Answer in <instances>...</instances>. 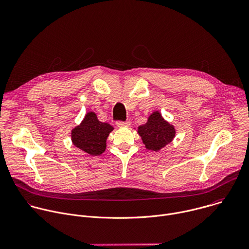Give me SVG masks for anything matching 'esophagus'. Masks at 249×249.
<instances>
[{"label":"esophagus","instance_id":"esophagus-1","mask_svg":"<svg viewBox=\"0 0 249 249\" xmlns=\"http://www.w3.org/2000/svg\"><path fill=\"white\" fill-rule=\"evenodd\" d=\"M116 125L118 127H129L131 125L130 121H116Z\"/></svg>","mask_w":249,"mask_h":249}]
</instances>
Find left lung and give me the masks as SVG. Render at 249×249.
<instances>
[{"label":"left lung","mask_w":249,"mask_h":249,"mask_svg":"<svg viewBox=\"0 0 249 249\" xmlns=\"http://www.w3.org/2000/svg\"><path fill=\"white\" fill-rule=\"evenodd\" d=\"M147 149L158 151L172 141L175 130L174 127L165 122L159 112H154L146 124L138 129Z\"/></svg>","instance_id":"left-lung-1"}]
</instances>
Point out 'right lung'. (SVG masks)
Here are the masks:
<instances>
[{
    "label": "right lung",
    "mask_w": 249,
    "mask_h": 249,
    "mask_svg": "<svg viewBox=\"0 0 249 249\" xmlns=\"http://www.w3.org/2000/svg\"><path fill=\"white\" fill-rule=\"evenodd\" d=\"M112 130L111 125L100 122L93 112H89L82 124L72 131L73 144L91 156H98L104 152L106 139Z\"/></svg>",
    "instance_id": "right-lung-1"
}]
</instances>
